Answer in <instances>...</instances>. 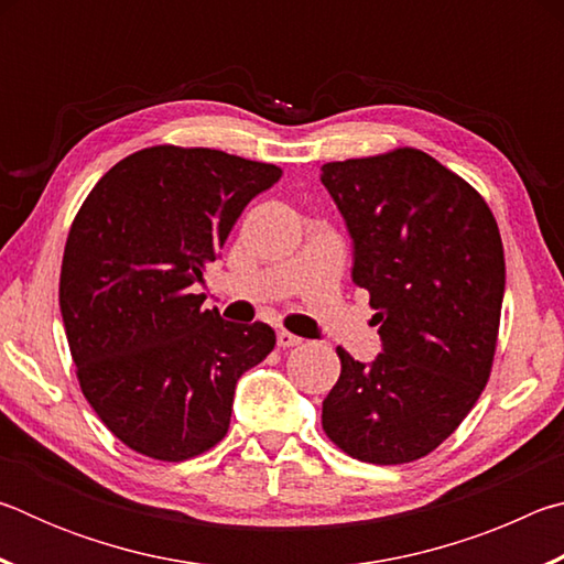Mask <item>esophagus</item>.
I'll return each instance as SVG.
<instances>
[{
    "label": "esophagus",
    "mask_w": 564,
    "mask_h": 564,
    "mask_svg": "<svg viewBox=\"0 0 564 564\" xmlns=\"http://www.w3.org/2000/svg\"><path fill=\"white\" fill-rule=\"evenodd\" d=\"M275 340H279L281 348H293V346H301V343H303V338L293 336V333H289V330L275 333Z\"/></svg>",
    "instance_id": "obj_1"
}]
</instances>
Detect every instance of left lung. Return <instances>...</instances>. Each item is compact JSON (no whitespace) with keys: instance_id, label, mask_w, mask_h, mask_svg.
Returning a JSON list of instances; mask_svg holds the SVG:
<instances>
[{"instance_id":"left-lung-1","label":"left lung","mask_w":564,"mask_h":564,"mask_svg":"<svg viewBox=\"0 0 564 564\" xmlns=\"http://www.w3.org/2000/svg\"><path fill=\"white\" fill-rule=\"evenodd\" d=\"M321 181L352 238L383 352L338 348L323 431L362 463L425 457L488 386L505 295L502 238L485 198L420 149L330 161Z\"/></svg>"}]
</instances>
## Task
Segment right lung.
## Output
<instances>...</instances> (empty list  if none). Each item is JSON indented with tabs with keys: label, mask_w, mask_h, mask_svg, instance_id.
<instances>
[{
	"label": "right lung",
	"mask_w": 564,
	"mask_h": 564,
	"mask_svg": "<svg viewBox=\"0 0 564 564\" xmlns=\"http://www.w3.org/2000/svg\"><path fill=\"white\" fill-rule=\"evenodd\" d=\"M281 174L216 149L151 147L111 166L76 214L59 279L66 340L84 398L131 451L164 463L212 451L238 378L273 350L271 326L224 321L194 285Z\"/></svg>",
	"instance_id": "add662e5"
}]
</instances>
